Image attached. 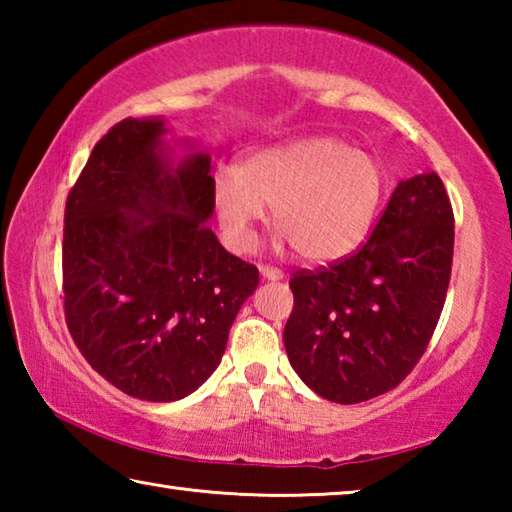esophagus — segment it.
I'll return each instance as SVG.
<instances>
[{"mask_svg":"<svg viewBox=\"0 0 512 512\" xmlns=\"http://www.w3.org/2000/svg\"><path fill=\"white\" fill-rule=\"evenodd\" d=\"M259 273H262V277L268 282H277L284 277L282 271H277V268H273V266H259Z\"/></svg>","mask_w":512,"mask_h":512,"instance_id":"1","label":"esophagus"}]
</instances>
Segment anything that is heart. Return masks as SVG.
Wrapping results in <instances>:
<instances>
[{"instance_id": "1", "label": "heart", "mask_w": 512, "mask_h": 512, "mask_svg": "<svg viewBox=\"0 0 512 512\" xmlns=\"http://www.w3.org/2000/svg\"><path fill=\"white\" fill-rule=\"evenodd\" d=\"M384 194V173L372 155L332 135H311L250 153L237 171L214 183V212L225 246L248 253L255 228L273 207L275 250L296 248L323 264L352 253L366 239Z\"/></svg>"}]
</instances>
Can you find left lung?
<instances>
[{"label":"left lung","instance_id":"8db88e82","mask_svg":"<svg viewBox=\"0 0 512 512\" xmlns=\"http://www.w3.org/2000/svg\"><path fill=\"white\" fill-rule=\"evenodd\" d=\"M454 212L436 171L400 180L370 239L329 268L291 277L284 348L298 377L336 404L388 393L427 350L445 305Z\"/></svg>","mask_w":512,"mask_h":512}]
</instances>
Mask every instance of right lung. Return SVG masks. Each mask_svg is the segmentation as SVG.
<instances>
[{
	"label": "right lung",
	"mask_w": 512,
	"mask_h": 512,
	"mask_svg": "<svg viewBox=\"0 0 512 512\" xmlns=\"http://www.w3.org/2000/svg\"><path fill=\"white\" fill-rule=\"evenodd\" d=\"M167 119H124L101 137L65 205V318L90 366L126 395L176 402L221 363L259 271L225 250L212 158H183Z\"/></svg>",
	"instance_id": "obj_1"
}]
</instances>
